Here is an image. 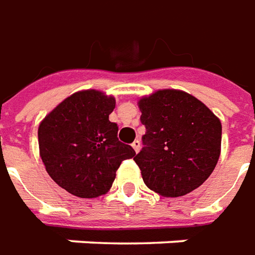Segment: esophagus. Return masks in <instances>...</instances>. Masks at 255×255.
Returning a JSON list of instances; mask_svg holds the SVG:
<instances>
[{
	"label": "esophagus",
	"instance_id": "obj_1",
	"mask_svg": "<svg viewBox=\"0 0 255 255\" xmlns=\"http://www.w3.org/2000/svg\"><path fill=\"white\" fill-rule=\"evenodd\" d=\"M131 147H133V150L138 152L140 151V140H134L133 143H131Z\"/></svg>",
	"mask_w": 255,
	"mask_h": 255
}]
</instances>
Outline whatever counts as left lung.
<instances>
[{
  "label": "left lung",
  "instance_id": "left-lung-1",
  "mask_svg": "<svg viewBox=\"0 0 255 255\" xmlns=\"http://www.w3.org/2000/svg\"><path fill=\"white\" fill-rule=\"evenodd\" d=\"M145 126L143 150L133 158L145 186L164 197L196 190L215 169L222 125L189 93L164 89L138 100Z\"/></svg>",
  "mask_w": 255,
  "mask_h": 255
}]
</instances>
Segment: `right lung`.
<instances>
[{
	"label": "right lung",
	"mask_w": 255,
	"mask_h": 255,
	"mask_svg": "<svg viewBox=\"0 0 255 255\" xmlns=\"http://www.w3.org/2000/svg\"><path fill=\"white\" fill-rule=\"evenodd\" d=\"M115 97L98 90L73 93L38 125V148L45 171L62 189L80 198L108 193L122 161L136 155L118 140L110 122Z\"/></svg>",
	"instance_id": "right-lung-1"
}]
</instances>
